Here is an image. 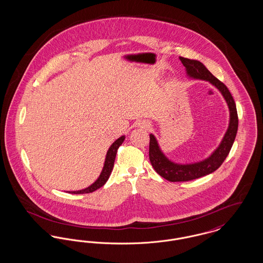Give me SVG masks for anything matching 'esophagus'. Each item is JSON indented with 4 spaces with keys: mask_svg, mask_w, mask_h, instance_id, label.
<instances>
[{
    "mask_svg": "<svg viewBox=\"0 0 263 263\" xmlns=\"http://www.w3.org/2000/svg\"><path fill=\"white\" fill-rule=\"evenodd\" d=\"M142 126H143L144 128H149L151 126L150 122H148V121H143Z\"/></svg>",
    "mask_w": 263,
    "mask_h": 263,
    "instance_id": "esophagus-1",
    "label": "esophagus"
}]
</instances>
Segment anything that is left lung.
Masks as SVG:
<instances>
[{
  "label": "left lung",
  "mask_w": 263,
  "mask_h": 263,
  "mask_svg": "<svg viewBox=\"0 0 263 263\" xmlns=\"http://www.w3.org/2000/svg\"><path fill=\"white\" fill-rule=\"evenodd\" d=\"M183 66L186 68L187 75L194 79L204 80L211 83L214 87L218 88L225 99L230 109V124L219 147L212 155L198 163L189 164H179L170 161L160 149L159 144L153 134H150V147L149 158L154 170L163 177L172 182L188 181L196 179L204 175H210L218 170L227 156L229 155L238 132V118L237 106L230 90L221 81L213 76L207 68L197 60H191L184 57H179Z\"/></svg>",
  "instance_id": "left-lung-1"
}]
</instances>
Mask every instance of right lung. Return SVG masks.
I'll return each mask as SVG.
<instances>
[{"label":"right lung","mask_w":263,"mask_h":263,"mask_svg":"<svg viewBox=\"0 0 263 263\" xmlns=\"http://www.w3.org/2000/svg\"><path fill=\"white\" fill-rule=\"evenodd\" d=\"M125 137L121 136L118 138L112 145L110 146V148L107 151L106 154V158H105V162H104V165L102 168V172L100 174V177L95 181V183H92L90 186L83 189V190H79V191H70L69 193H74V194H84V193H90L96 191L97 189L103 186L105 184V182L108 180L109 175L111 174L112 171L113 165H114V161H115V157H116V153L118 148L120 147V145L123 143Z\"/></svg>","instance_id":"add662e5"}]
</instances>
